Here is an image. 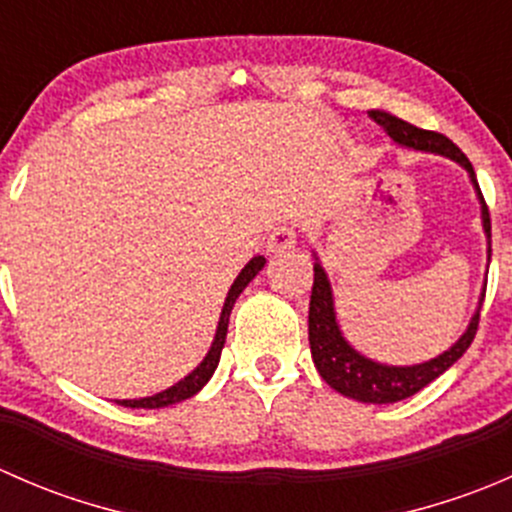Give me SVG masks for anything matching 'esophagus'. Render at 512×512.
Wrapping results in <instances>:
<instances>
[{"label":"esophagus","instance_id":"1","mask_svg":"<svg viewBox=\"0 0 512 512\" xmlns=\"http://www.w3.org/2000/svg\"><path fill=\"white\" fill-rule=\"evenodd\" d=\"M294 242H297V227L277 225L275 230L270 232V237H267V250H270L272 255H282V252L292 250Z\"/></svg>","mask_w":512,"mask_h":512}]
</instances>
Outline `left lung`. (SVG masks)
Here are the masks:
<instances>
[{
  "mask_svg": "<svg viewBox=\"0 0 512 512\" xmlns=\"http://www.w3.org/2000/svg\"><path fill=\"white\" fill-rule=\"evenodd\" d=\"M369 118L376 126L384 128L391 138H394L399 146L416 148V151H431L441 153V156L453 158L456 163H461L463 168L471 173L473 185L478 190L480 205H483V230L488 235V260H490V213L488 205H485L483 193L478 188L476 170H473L471 160L466 158V153L456 146L453 141H448L443 133L436 131H423V128L411 126V123L401 121V118L391 116L386 111H369ZM485 297V292H483ZM483 304V302H480ZM480 322V307L473 314L471 324H468L466 334L453 344L448 352H443L436 359L426 361V364L416 366H386L376 364V361L366 359L359 352H354L347 344V339L342 337L337 327V317H334V302H332V287H329L327 275H324L322 265L314 262V285H312V299H309V347H312V359L317 366L319 376L332 386L334 391H339L342 396L361 401V404H394V401L409 399V396L418 394L423 386L431 384L433 379L443 374L446 369H451L466 349L471 347V342L476 339Z\"/></svg>",
  "mask_w": 512,
  "mask_h": 512,
  "instance_id": "1",
  "label": "left lung"
}]
</instances>
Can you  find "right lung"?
I'll list each match as a JSON object with an SVG mask.
<instances>
[{"mask_svg":"<svg viewBox=\"0 0 512 512\" xmlns=\"http://www.w3.org/2000/svg\"><path fill=\"white\" fill-rule=\"evenodd\" d=\"M262 267H265V257H260V255L252 257V260L245 265V270H242L240 275H237V280L232 282L230 292H227V299H225L223 314H220L218 332H215L213 347H210V352L203 359V364H200L193 374H188L183 381H178V384L170 386V389H165V391H160V394H156V396H148V399H133V401L126 399V401H116V404L131 406V409H163V406L178 404V401H185V399H190V396L198 394V391L208 384V379L213 376V371L218 369L220 352H223V344L227 337V322H230L232 304H235V299L240 297L242 289L250 285V280L262 270Z\"/></svg>","mask_w":512,"mask_h":512,"instance_id":"obj_1","label":"right lung"}]
</instances>
